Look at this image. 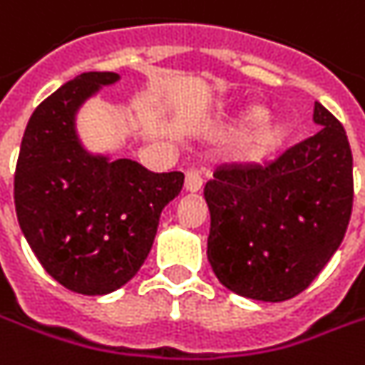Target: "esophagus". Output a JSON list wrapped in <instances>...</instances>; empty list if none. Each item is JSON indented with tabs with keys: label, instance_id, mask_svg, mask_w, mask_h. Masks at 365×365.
I'll list each match as a JSON object with an SVG mask.
<instances>
[{
	"label": "esophagus",
	"instance_id": "obj_1",
	"mask_svg": "<svg viewBox=\"0 0 365 365\" xmlns=\"http://www.w3.org/2000/svg\"><path fill=\"white\" fill-rule=\"evenodd\" d=\"M202 183H204V180H202V171L195 170V168H192V170L185 171V190L187 192H200L202 190Z\"/></svg>",
	"mask_w": 365,
	"mask_h": 365
}]
</instances>
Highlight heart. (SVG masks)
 <instances>
[{"mask_svg":"<svg viewBox=\"0 0 365 365\" xmlns=\"http://www.w3.org/2000/svg\"><path fill=\"white\" fill-rule=\"evenodd\" d=\"M267 110L262 107H246L245 110L238 113L236 123H234L232 131L240 133L255 127L252 131L246 135L245 149H242V158L246 161H264L272 153H277L289 139V127L281 120H264Z\"/></svg>","mask_w":365,"mask_h":365,"instance_id":"1","label":"heart"}]
</instances>
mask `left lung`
I'll list each match as a JSON object with an SVG mask.
<instances>
[{
    "instance_id": "1",
    "label": "left lung",
    "mask_w": 365,
    "mask_h": 365,
    "mask_svg": "<svg viewBox=\"0 0 365 365\" xmlns=\"http://www.w3.org/2000/svg\"><path fill=\"white\" fill-rule=\"evenodd\" d=\"M319 131L269 165H222L204 187L207 260L226 289L267 303L305 291L346 236L354 159L346 129L315 103Z\"/></svg>"
}]
</instances>
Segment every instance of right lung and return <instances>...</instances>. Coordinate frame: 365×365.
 <instances>
[{
  "label": "right lung",
  "instance_id": "1",
  "mask_svg": "<svg viewBox=\"0 0 365 365\" xmlns=\"http://www.w3.org/2000/svg\"><path fill=\"white\" fill-rule=\"evenodd\" d=\"M115 72H84L40 103L19 147L14 200L21 232L46 272L81 295L129 283L149 255L161 210L183 173H153L133 159L93 155L74 117Z\"/></svg>",
  "mask_w": 365,
  "mask_h": 365
}]
</instances>
